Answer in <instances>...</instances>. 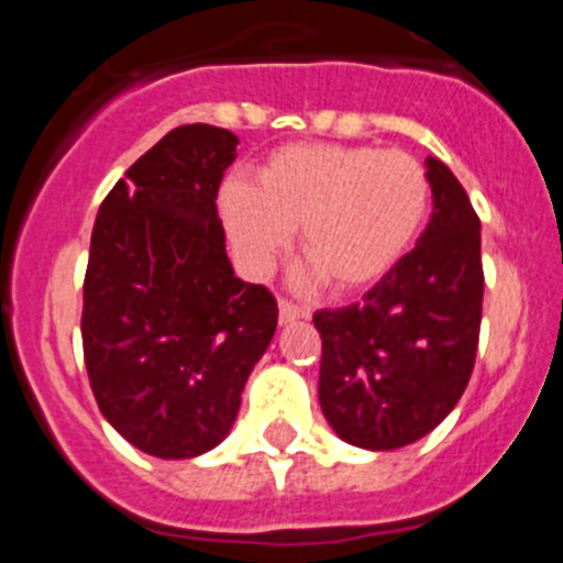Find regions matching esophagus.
I'll return each instance as SVG.
<instances>
[{"mask_svg": "<svg viewBox=\"0 0 563 563\" xmlns=\"http://www.w3.org/2000/svg\"><path fill=\"white\" fill-rule=\"evenodd\" d=\"M301 318H307L305 307L292 305V301H287V298L278 301V324H292V321H301Z\"/></svg>", "mask_w": 563, "mask_h": 563, "instance_id": "obj_1", "label": "esophagus"}]
</instances>
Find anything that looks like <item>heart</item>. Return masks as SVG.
Segmentation results:
<instances>
[{
    "label": "heart",
    "mask_w": 563,
    "mask_h": 563,
    "mask_svg": "<svg viewBox=\"0 0 563 563\" xmlns=\"http://www.w3.org/2000/svg\"><path fill=\"white\" fill-rule=\"evenodd\" d=\"M429 174L411 154L301 143L273 152L256 183L220 188L222 225L242 265L262 276L301 228V256L338 292H361L409 256L429 220Z\"/></svg>",
    "instance_id": "1"
}]
</instances>
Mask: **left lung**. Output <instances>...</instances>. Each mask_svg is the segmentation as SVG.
<instances>
[{
  "label": "left lung",
  "mask_w": 563,
  "mask_h": 563,
  "mask_svg": "<svg viewBox=\"0 0 563 563\" xmlns=\"http://www.w3.org/2000/svg\"><path fill=\"white\" fill-rule=\"evenodd\" d=\"M431 220L415 251L363 301L312 316L321 332L318 402L350 445L395 451L451 415L471 372L482 321V225L465 188L426 161Z\"/></svg>",
  "instance_id": "left-lung-1"
}]
</instances>
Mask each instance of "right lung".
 Returning a JSON list of instances; mask_svg holds the SVG:
<instances>
[{"instance_id":"add662e5","label":"right lung","mask_w":563,"mask_h":563,"mask_svg":"<svg viewBox=\"0 0 563 563\" xmlns=\"http://www.w3.org/2000/svg\"><path fill=\"white\" fill-rule=\"evenodd\" d=\"M239 137L172 129L101 202L84 278V361L98 409L161 460L217 449L278 324L276 298L245 285L217 217Z\"/></svg>"}]
</instances>
